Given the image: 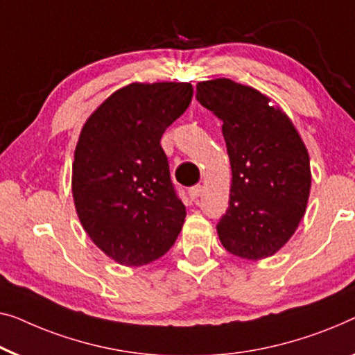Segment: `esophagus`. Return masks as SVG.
<instances>
[{"label": "esophagus", "instance_id": "1", "mask_svg": "<svg viewBox=\"0 0 355 355\" xmlns=\"http://www.w3.org/2000/svg\"><path fill=\"white\" fill-rule=\"evenodd\" d=\"M202 193H203V186H200V184H197V186H193V187L189 189V195H190V198L193 200V202H195V200H197Z\"/></svg>", "mask_w": 355, "mask_h": 355}]
</instances>
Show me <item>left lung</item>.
I'll return each instance as SVG.
<instances>
[{
  "label": "left lung",
  "mask_w": 355,
  "mask_h": 355,
  "mask_svg": "<svg viewBox=\"0 0 355 355\" xmlns=\"http://www.w3.org/2000/svg\"><path fill=\"white\" fill-rule=\"evenodd\" d=\"M197 101L223 120L232 168L220 243L239 258L275 254L296 232L311 192L306 144L290 116L251 86L229 78L197 83Z\"/></svg>",
  "instance_id": "8db88e82"
}]
</instances>
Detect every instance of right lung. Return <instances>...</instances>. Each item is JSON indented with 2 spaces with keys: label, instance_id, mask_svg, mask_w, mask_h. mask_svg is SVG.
Instances as JSON below:
<instances>
[{
  "label": "right lung",
  "instance_id": "obj_1",
  "mask_svg": "<svg viewBox=\"0 0 355 355\" xmlns=\"http://www.w3.org/2000/svg\"><path fill=\"white\" fill-rule=\"evenodd\" d=\"M192 96L190 83H131L81 128L71 165L75 209L92 243L118 264L153 263L181 232L186 207L160 139Z\"/></svg>",
  "mask_w": 355,
  "mask_h": 355
}]
</instances>
